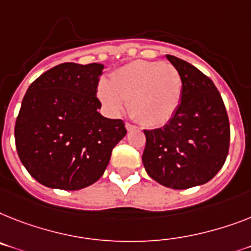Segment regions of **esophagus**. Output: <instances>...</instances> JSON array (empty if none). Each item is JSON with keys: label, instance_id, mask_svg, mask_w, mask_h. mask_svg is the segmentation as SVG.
I'll list each match as a JSON object with an SVG mask.
<instances>
[{"label": "esophagus", "instance_id": "esophagus-1", "mask_svg": "<svg viewBox=\"0 0 251 251\" xmlns=\"http://www.w3.org/2000/svg\"><path fill=\"white\" fill-rule=\"evenodd\" d=\"M126 128H127L128 132H132V130L136 129V126H133V124L130 123H126Z\"/></svg>", "mask_w": 251, "mask_h": 251}]
</instances>
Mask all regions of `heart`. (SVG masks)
Wrapping results in <instances>:
<instances>
[{"instance_id": "1", "label": "heart", "mask_w": 251, "mask_h": 251, "mask_svg": "<svg viewBox=\"0 0 251 251\" xmlns=\"http://www.w3.org/2000/svg\"><path fill=\"white\" fill-rule=\"evenodd\" d=\"M182 87L181 73L173 65L138 60L115 70L110 82L101 80L97 95L111 115H121L129 101L134 119L148 127H160L177 111Z\"/></svg>"}]
</instances>
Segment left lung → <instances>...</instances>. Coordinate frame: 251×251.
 I'll use <instances>...</instances> for the list:
<instances>
[{"mask_svg": "<svg viewBox=\"0 0 251 251\" xmlns=\"http://www.w3.org/2000/svg\"><path fill=\"white\" fill-rule=\"evenodd\" d=\"M165 57L181 73V102L164 127L144 130L142 163L154 181L185 190L204 185L221 171L228 155L229 122L212 79L185 60Z\"/></svg>", "mask_w": 251, "mask_h": 251, "instance_id": "8db88e82", "label": "left lung"}]
</instances>
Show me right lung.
<instances>
[{"instance_id": "obj_1", "label": "right lung", "mask_w": 251, "mask_h": 251, "mask_svg": "<svg viewBox=\"0 0 251 251\" xmlns=\"http://www.w3.org/2000/svg\"><path fill=\"white\" fill-rule=\"evenodd\" d=\"M103 64L56 65L33 82L15 124L16 150L41 185L80 190L103 175L111 151L127 133L123 121L99 113Z\"/></svg>"}]
</instances>
